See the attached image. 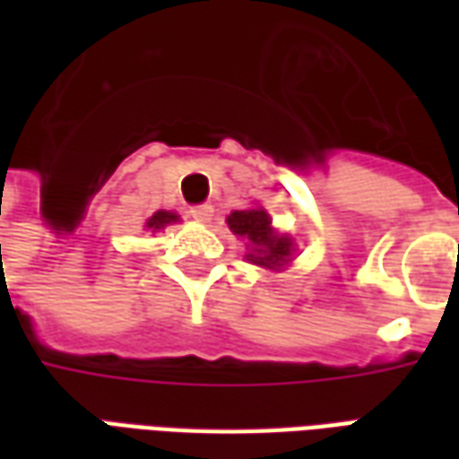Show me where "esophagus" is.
Returning a JSON list of instances; mask_svg holds the SVG:
<instances>
[{"instance_id": "1", "label": "esophagus", "mask_w": 459, "mask_h": 459, "mask_svg": "<svg viewBox=\"0 0 459 459\" xmlns=\"http://www.w3.org/2000/svg\"><path fill=\"white\" fill-rule=\"evenodd\" d=\"M189 216L196 221H209L213 216V209H211L209 204H201V206H191Z\"/></svg>"}]
</instances>
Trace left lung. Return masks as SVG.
<instances>
[{
    "mask_svg": "<svg viewBox=\"0 0 459 459\" xmlns=\"http://www.w3.org/2000/svg\"><path fill=\"white\" fill-rule=\"evenodd\" d=\"M229 229L253 243V253L246 258L253 260L255 265L275 270L290 260L292 240L270 229V216L263 209L233 211L229 216Z\"/></svg>",
    "mask_w": 459,
    "mask_h": 459,
    "instance_id": "1",
    "label": "left lung"
}]
</instances>
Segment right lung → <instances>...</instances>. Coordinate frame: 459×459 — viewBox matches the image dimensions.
<instances>
[{
	"label": "right lung",
	"instance_id": "1",
	"mask_svg": "<svg viewBox=\"0 0 459 459\" xmlns=\"http://www.w3.org/2000/svg\"><path fill=\"white\" fill-rule=\"evenodd\" d=\"M177 221V213H169V211H157L150 221H147V229L157 230V229H164L167 223H174Z\"/></svg>",
	"mask_w": 459,
	"mask_h": 459
}]
</instances>
